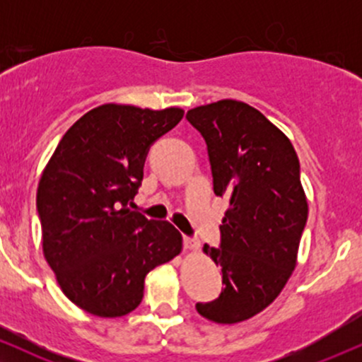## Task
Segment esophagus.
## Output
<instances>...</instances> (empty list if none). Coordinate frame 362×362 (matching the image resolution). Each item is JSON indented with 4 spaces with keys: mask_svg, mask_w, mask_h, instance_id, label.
<instances>
[{
    "mask_svg": "<svg viewBox=\"0 0 362 362\" xmlns=\"http://www.w3.org/2000/svg\"><path fill=\"white\" fill-rule=\"evenodd\" d=\"M184 247L187 248V250H190V252L199 250V243L195 242L194 238H189V236H184Z\"/></svg>",
    "mask_w": 362,
    "mask_h": 362,
    "instance_id": "esophagus-1",
    "label": "esophagus"
}]
</instances>
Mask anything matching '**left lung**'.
I'll return each instance as SVG.
<instances>
[{"label": "left lung", "instance_id": "8db88e82", "mask_svg": "<svg viewBox=\"0 0 362 362\" xmlns=\"http://www.w3.org/2000/svg\"><path fill=\"white\" fill-rule=\"evenodd\" d=\"M207 144L214 194L228 201L219 248L204 253L221 269L224 288L199 315L238 323L267 308L296 267L308 219L300 160L284 132L238 100H219L187 112Z\"/></svg>", "mask_w": 362, "mask_h": 362}]
</instances>
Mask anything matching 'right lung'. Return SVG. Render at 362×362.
<instances>
[{
    "instance_id": "right-lung-1",
    "label": "right lung",
    "mask_w": 362,
    "mask_h": 362,
    "mask_svg": "<svg viewBox=\"0 0 362 362\" xmlns=\"http://www.w3.org/2000/svg\"><path fill=\"white\" fill-rule=\"evenodd\" d=\"M184 110L105 103L66 131L37 189L42 248L62 293L95 317L139 306L144 277L182 252L168 221L129 209L149 146Z\"/></svg>"
}]
</instances>
